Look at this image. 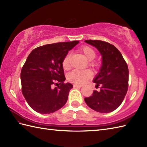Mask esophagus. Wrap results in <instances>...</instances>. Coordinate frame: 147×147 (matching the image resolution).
Returning <instances> with one entry per match:
<instances>
[{
	"label": "esophagus",
	"instance_id": "1",
	"mask_svg": "<svg viewBox=\"0 0 147 147\" xmlns=\"http://www.w3.org/2000/svg\"><path fill=\"white\" fill-rule=\"evenodd\" d=\"M74 87H79V88H81V87H82L83 85H78V84H74L73 85Z\"/></svg>",
	"mask_w": 147,
	"mask_h": 147
}]
</instances>
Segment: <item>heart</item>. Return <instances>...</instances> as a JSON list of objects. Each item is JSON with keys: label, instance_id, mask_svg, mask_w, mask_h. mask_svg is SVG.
<instances>
[{"label": "heart", "instance_id": "heart-1", "mask_svg": "<svg viewBox=\"0 0 147 147\" xmlns=\"http://www.w3.org/2000/svg\"><path fill=\"white\" fill-rule=\"evenodd\" d=\"M81 51L85 55L86 58L89 61V65L92 67L97 66V63L93 61L96 57V52L92 47L88 46H84L81 48ZM71 54L67 53L62 61V66L65 70H68L70 68V59ZM93 75L91 70L88 69H74L67 74V80L69 82L76 84L85 83Z\"/></svg>", "mask_w": 147, "mask_h": 147}]
</instances>
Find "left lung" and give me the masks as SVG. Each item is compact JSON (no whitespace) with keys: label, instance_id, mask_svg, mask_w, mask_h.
I'll return each instance as SVG.
<instances>
[{"label":"left lung","instance_id":"8db88e82","mask_svg":"<svg viewBox=\"0 0 147 147\" xmlns=\"http://www.w3.org/2000/svg\"><path fill=\"white\" fill-rule=\"evenodd\" d=\"M98 49L102 57L100 72L93 80L100 90H93L92 96L85 98L93 110L109 113L119 107L128 88V67L121 53L113 45L101 40L85 41Z\"/></svg>","mask_w":147,"mask_h":147}]
</instances>
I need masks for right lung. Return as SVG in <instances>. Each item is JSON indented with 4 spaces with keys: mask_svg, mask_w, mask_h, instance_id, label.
<instances>
[{
    "mask_svg": "<svg viewBox=\"0 0 147 147\" xmlns=\"http://www.w3.org/2000/svg\"><path fill=\"white\" fill-rule=\"evenodd\" d=\"M78 43L59 42L40 46L28 55L21 71V90L34 111L51 114L65 104L73 85L64 83L62 61Z\"/></svg>",
    "mask_w": 147,
    "mask_h": 147,
    "instance_id": "add662e5",
    "label": "right lung"
}]
</instances>
